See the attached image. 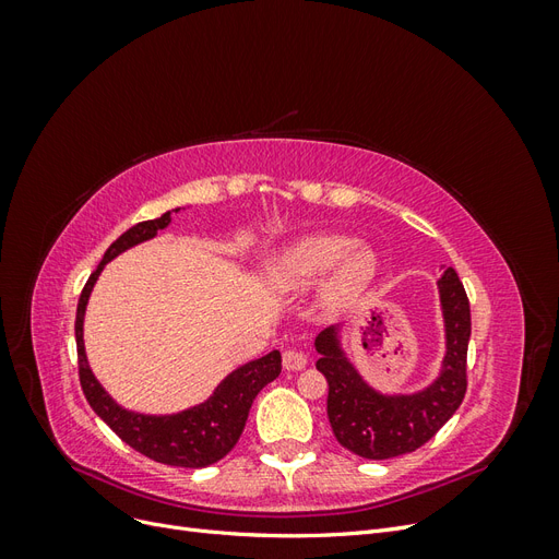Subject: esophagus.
<instances>
[{"label":"esophagus","mask_w":559,"mask_h":559,"mask_svg":"<svg viewBox=\"0 0 559 559\" xmlns=\"http://www.w3.org/2000/svg\"><path fill=\"white\" fill-rule=\"evenodd\" d=\"M282 364L286 370H302L308 366V357H306V352H300V349H286L282 354Z\"/></svg>","instance_id":"obj_1"}]
</instances>
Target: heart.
<instances>
[{"label":"heart","instance_id":"1","mask_svg":"<svg viewBox=\"0 0 559 559\" xmlns=\"http://www.w3.org/2000/svg\"><path fill=\"white\" fill-rule=\"evenodd\" d=\"M329 275L324 302L329 308H343L357 300L378 273L373 249L354 247L347 235H312L286 247L275 259L273 275L282 289H306L319 277Z\"/></svg>","mask_w":559,"mask_h":559}]
</instances>
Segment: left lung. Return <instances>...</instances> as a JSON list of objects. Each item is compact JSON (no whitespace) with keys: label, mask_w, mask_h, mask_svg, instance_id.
I'll return each instance as SVG.
<instances>
[{"label":"left lung","mask_w":559,"mask_h":559,"mask_svg":"<svg viewBox=\"0 0 559 559\" xmlns=\"http://www.w3.org/2000/svg\"><path fill=\"white\" fill-rule=\"evenodd\" d=\"M448 352L443 373L425 392L384 396L370 389L337 345V329L321 331L314 341L317 370L329 382L326 413L337 443L364 460H392L415 452L438 433L466 394V352L471 308L464 284L448 267L441 282Z\"/></svg>","instance_id":"left-lung-1"}]
</instances>
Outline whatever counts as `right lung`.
<instances>
[{
  "mask_svg": "<svg viewBox=\"0 0 559 559\" xmlns=\"http://www.w3.org/2000/svg\"><path fill=\"white\" fill-rule=\"evenodd\" d=\"M167 224H170V212L128 228L121 238L107 249L105 259L99 261L95 273L88 277L86 286H83L74 324L79 380L83 394H86V401L91 403V408L97 413V417H103L107 421V427L132 450L142 452L148 460H154L158 464L202 468L224 460V456L235 448V443L240 441L253 399H257V394L267 382H273L280 376V352L273 349L265 354V357L233 370V373L216 386V392L205 403L195 405V408L183 411L179 415L154 417L118 408L95 380L86 359V349H83V312H86V302L97 275L103 273V267L114 257H118V253L144 240H151Z\"/></svg>",
  "mask_w": 559,
  "mask_h": 559,
  "instance_id": "add662e5",
  "label": "right lung"
}]
</instances>
